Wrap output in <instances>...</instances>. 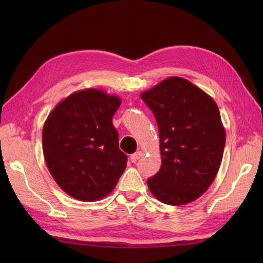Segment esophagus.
<instances>
[{
  "instance_id": "34e87169",
  "label": "esophagus",
  "mask_w": 263,
  "mask_h": 263,
  "mask_svg": "<svg viewBox=\"0 0 263 263\" xmlns=\"http://www.w3.org/2000/svg\"><path fill=\"white\" fill-rule=\"evenodd\" d=\"M142 156V153H141V151H137V153H135V154H133L132 156H130V161L132 162H136L137 160H138V159L140 158Z\"/></svg>"
}]
</instances>
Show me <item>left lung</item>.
Listing matches in <instances>:
<instances>
[{
  "instance_id": "1",
  "label": "left lung",
  "mask_w": 263,
  "mask_h": 263,
  "mask_svg": "<svg viewBox=\"0 0 263 263\" xmlns=\"http://www.w3.org/2000/svg\"><path fill=\"white\" fill-rule=\"evenodd\" d=\"M153 110L160 138V170L147 180L168 205H185L211 186L219 170L226 133L216 102L180 77H169L140 94Z\"/></svg>"
}]
</instances>
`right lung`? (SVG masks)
<instances>
[{
    "instance_id": "right-lung-1",
    "label": "right lung",
    "mask_w": 263,
    "mask_h": 263,
    "mask_svg": "<svg viewBox=\"0 0 263 263\" xmlns=\"http://www.w3.org/2000/svg\"><path fill=\"white\" fill-rule=\"evenodd\" d=\"M117 95L94 89L60 101L43 128V151L51 177L71 197L83 202L107 196L126 168L112 118Z\"/></svg>"
}]
</instances>
